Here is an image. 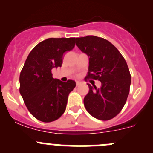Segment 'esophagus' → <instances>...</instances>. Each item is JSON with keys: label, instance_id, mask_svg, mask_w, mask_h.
<instances>
[{"label": "esophagus", "instance_id": "1", "mask_svg": "<svg viewBox=\"0 0 153 153\" xmlns=\"http://www.w3.org/2000/svg\"><path fill=\"white\" fill-rule=\"evenodd\" d=\"M80 84H81V82H80V81H76V86H79Z\"/></svg>", "mask_w": 153, "mask_h": 153}]
</instances>
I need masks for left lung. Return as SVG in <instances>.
Wrapping results in <instances>:
<instances>
[{
	"label": "left lung",
	"mask_w": 153,
	"mask_h": 153,
	"mask_svg": "<svg viewBox=\"0 0 153 153\" xmlns=\"http://www.w3.org/2000/svg\"><path fill=\"white\" fill-rule=\"evenodd\" d=\"M75 43L89 58L87 78L101 82V88L87 84L89 92L84 97V106L97 119H112L121 112L129 93L131 75L126 61L104 38L87 35L76 38Z\"/></svg>",
	"instance_id": "left-lung-1"
}]
</instances>
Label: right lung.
I'll list each match as a JSON object with an SVG mask.
<instances>
[{
    "instance_id": "add662e5",
    "label": "right lung",
    "mask_w": 153,
    "mask_h": 153,
    "mask_svg": "<svg viewBox=\"0 0 153 153\" xmlns=\"http://www.w3.org/2000/svg\"><path fill=\"white\" fill-rule=\"evenodd\" d=\"M75 38H50L29 54L20 74V93L31 114L43 122H52L65 112L68 95L75 81L52 78V69L61 67L63 55L75 47Z\"/></svg>"
}]
</instances>
